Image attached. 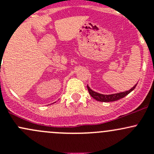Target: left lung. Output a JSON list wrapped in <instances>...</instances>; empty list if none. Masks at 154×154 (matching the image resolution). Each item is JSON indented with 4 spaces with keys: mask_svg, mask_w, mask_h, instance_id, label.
<instances>
[{
    "mask_svg": "<svg viewBox=\"0 0 154 154\" xmlns=\"http://www.w3.org/2000/svg\"><path fill=\"white\" fill-rule=\"evenodd\" d=\"M136 85H137V83H136L133 88H131L130 90H128V91H122V92H119V93H115V94H100V93L96 92V91L91 90L88 85H87V88H88V92H89L90 95H91L93 98L95 99L96 100H97V101L112 102V101H116V100H119V99L121 98H123L124 97L127 96L129 93H130L133 90H134V88H136Z\"/></svg>",
    "mask_w": 154,
    "mask_h": 154,
    "instance_id": "left-lung-1",
    "label": "left lung"
}]
</instances>
